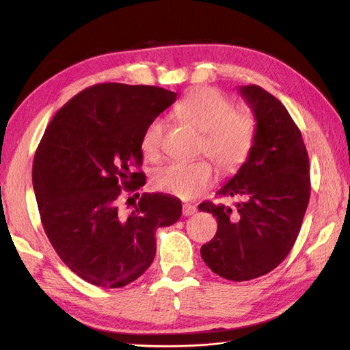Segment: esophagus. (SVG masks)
Segmentation results:
<instances>
[{"label": "esophagus", "mask_w": 350, "mask_h": 350, "mask_svg": "<svg viewBox=\"0 0 350 350\" xmlns=\"http://www.w3.org/2000/svg\"><path fill=\"white\" fill-rule=\"evenodd\" d=\"M183 217H191L197 212V207L194 204H183Z\"/></svg>", "instance_id": "1"}]
</instances>
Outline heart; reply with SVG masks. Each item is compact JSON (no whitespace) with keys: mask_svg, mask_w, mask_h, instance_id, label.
<instances>
[{"mask_svg":"<svg viewBox=\"0 0 350 350\" xmlns=\"http://www.w3.org/2000/svg\"><path fill=\"white\" fill-rule=\"evenodd\" d=\"M177 109L185 120L204 132L200 152L209 156L222 173H234L248 159L257 135V120L250 109H236L232 99L213 87L191 92ZM163 132L165 122L162 117H154L146 124L139 147L147 159H159ZM213 179L209 161L171 162L156 170L153 187L173 197L191 200L209 188Z\"/></svg>","mask_w":350,"mask_h":350,"instance_id":"1","label":"heart"}]
</instances>
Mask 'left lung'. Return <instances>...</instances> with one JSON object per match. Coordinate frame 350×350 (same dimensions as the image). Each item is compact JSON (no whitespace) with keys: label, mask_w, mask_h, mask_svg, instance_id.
<instances>
[{"label":"left lung","mask_w":350,"mask_h":350,"mask_svg":"<svg viewBox=\"0 0 350 350\" xmlns=\"http://www.w3.org/2000/svg\"><path fill=\"white\" fill-rule=\"evenodd\" d=\"M257 120L252 150L218 194L239 197L236 211L204 202L217 234L200 252L219 277L247 281L275 269L292 250L310 202V163L298 126L282 103L258 85L239 87Z\"/></svg>","instance_id":"1"}]
</instances>
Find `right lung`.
Returning <instances> with one entry per match:
<instances>
[{
    "mask_svg": "<svg viewBox=\"0 0 350 350\" xmlns=\"http://www.w3.org/2000/svg\"><path fill=\"white\" fill-rule=\"evenodd\" d=\"M176 96L152 85H92L57 111L37 147L33 187L44 233L93 286L135 281L153 262L156 230L180 218V200L162 192H144L131 212L118 207L123 192L146 183L143 171H132L143 163L141 133Z\"/></svg>",
    "mask_w": 350,
    "mask_h": 350,
    "instance_id": "right-lung-1",
    "label": "right lung"
}]
</instances>
